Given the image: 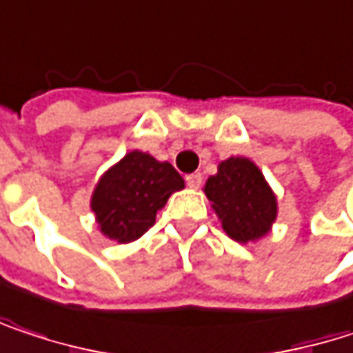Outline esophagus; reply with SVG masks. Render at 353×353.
Listing matches in <instances>:
<instances>
[{"mask_svg": "<svg viewBox=\"0 0 353 353\" xmlns=\"http://www.w3.org/2000/svg\"><path fill=\"white\" fill-rule=\"evenodd\" d=\"M185 183L190 188H200L202 185V174H190V176H185Z\"/></svg>", "mask_w": 353, "mask_h": 353, "instance_id": "obj_1", "label": "esophagus"}]
</instances>
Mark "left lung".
<instances>
[{"label":"left lung","instance_id":"1","mask_svg":"<svg viewBox=\"0 0 353 353\" xmlns=\"http://www.w3.org/2000/svg\"><path fill=\"white\" fill-rule=\"evenodd\" d=\"M204 192L230 239L256 241L271 230L276 198L250 159L230 157L222 161L218 174L208 177Z\"/></svg>","mask_w":353,"mask_h":353}]
</instances>
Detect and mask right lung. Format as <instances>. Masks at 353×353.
Wrapping results in <instances>:
<instances>
[{
	"mask_svg": "<svg viewBox=\"0 0 353 353\" xmlns=\"http://www.w3.org/2000/svg\"><path fill=\"white\" fill-rule=\"evenodd\" d=\"M181 188L183 177L172 163L131 151L101 177L90 206L105 236L131 242L153 226L157 210Z\"/></svg>",
	"mask_w": 353,
	"mask_h": 353,
	"instance_id": "obj_1",
	"label": "right lung"
}]
</instances>
